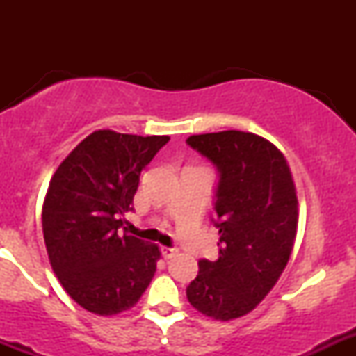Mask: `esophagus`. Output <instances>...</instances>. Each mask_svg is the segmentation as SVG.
<instances>
[{"instance_id":"obj_1","label":"esophagus","mask_w":356,"mask_h":356,"mask_svg":"<svg viewBox=\"0 0 356 356\" xmlns=\"http://www.w3.org/2000/svg\"><path fill=\"white\" fill-rule=\"evenodd\" d=\"M161 254H163L165 260H170L177 254V248H168V246H161Z\"/></svg>"}]
</instances>
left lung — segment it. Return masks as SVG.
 <instances>
[{
	"mask_svg": "<svg viewBox=\"0 0 356 356\" xmlns=\"http://www.w3.org/2000/svg\"><path fill=\"white\" fill-rule=\"evenodd\" d=\"M188 145L217 165L218 260H200L188 300L215 321L250 314L288 265L298 229V196L286 156L261 136L222 131Z\"/></svg>",
	"mask_w": 356,
	"mask_h": 356,
	"instance_id": "left-lung-1",
	"label": "left lung"
}]
</instances>
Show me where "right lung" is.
Here are the masks:
<instances>
[{
  "label": "right lung",
  "mask_w": 356,
  "mask_h": 356,
  "mask_svg": "<svg viewBox=\"0 0 356 356\" xmlns=\"http://www.w3.org/2000/svg\"><path fill=\"white\" fill-rule=\"evenodd\" d=\"M168 136L118 134L103 129L82 139L49 181L42 234L49 264L68 296L103 317L139 301L160 260L155 243L120 234L139 175Z\"/></svg>",
  "instance_id": "right-lung-1"
}]
</instances>
